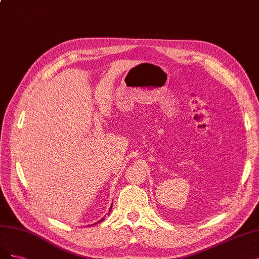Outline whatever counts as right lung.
I'll return each instance as SVG.
<instances>
[{
    "instance_id": "1",
    "label": "right lung",
    "mask_w": 259,
    "mask_h": 259,
    "mask_svg": "<svg viewBox=\"0 0 259 259\" xmlns=\"http://www.w3.org/2000/svg\"><path fill=\"white\" fill-rule=\"evenodd\" d=\"M111 210H112V205H111ZM111 210H110V211H111ZM101 221H103V219H102ZM101 221H99V222H101Z\"/></svg>"
}]
</instances>
